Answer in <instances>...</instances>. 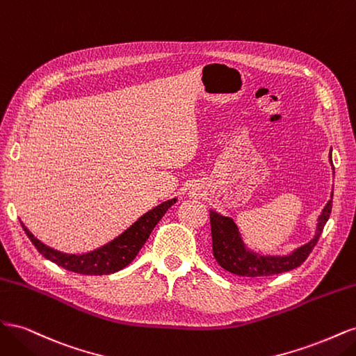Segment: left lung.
Returning a JSON list of instances; mask_svg holds the SVG:
<instances>
[{"mask_svg": "<svg viewBox=\"0 0 356 356\" xmlns=\"http://www.w3.org/2000/svg\"><path fill=\"white\" fill-rule=\"evenodd\" d=\"M331 161V156H330ZM332 163V161H331ZM332 199V195H331ZM332 208V200H328L325 208L318 218V227L315 238L309 243L297 248V250L284 257L260 255L252 252L245 246L238 225L229 217H224L218 212L211 211V234H212V251L217 263L233 275L245 277H264L277 273L289 272L306 261V258L318 243L325 224L330 218Z\"/></svg>", "mask_w": 356, "mask_h": 356, "instance_id": "8db88e82", "label": "left lung"}]
</instances>
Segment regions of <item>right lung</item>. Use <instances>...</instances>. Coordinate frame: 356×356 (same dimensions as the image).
Here are the masks:
<instances>
[{
    "instance_id": "obj_1",
    "label": "right lung",
    "mask_w": 356,
    "mask_h": 356,
    "mask_svg": "<svg viewBox=\"0 0 356 356\" xmlns=\"http://www.w3.org/2000/svg\"><path fill=\"white\" fill-rule=\"evenodd\" d=\"M175 202L177 199H170L160 203L159 207L144 213L141 218L134 222L131 227L124 230L120 236H117L114 241L88 254H63L60 251L53 250V248L38 241L35 236L25 227L24 222L20 224H22V227L31 242L37 248V251L51 263L67 268L70 272L101 276L115 273L131 263L138 255L143 245L147 242L148 236L152 234L156 224L161 220V217H163L166 211Z\"/></svg>"
}]
</instances>
